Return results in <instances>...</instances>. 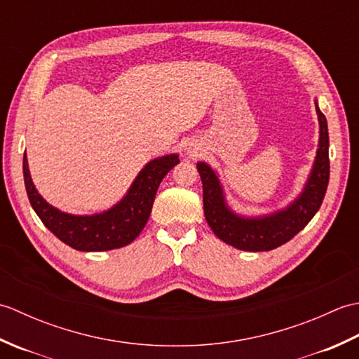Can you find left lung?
Instances as JSON below:
<instances>
[{"label": "left lung", "mask_w": 359, "mask_h": 359, "mask_svg": "<svg viewBox=\"0 0 359 359\" xmlns=\"http://www.w3.org/2000/svg\"><path fill=\"white\" fill-rule=\"evenodd\" d=\"M316 112L321 134H319V148L313 171L304 188V193L297 197L296 202L276 215L259 219L236 216L226 208L222 188L219 185L215 171L207 163H197L203 187L205 219L220 241L243 251H269L284 245L294 238L316 215L324 201L330 179L329 129H327L325 116L319 111L318 104Z\"/></svg>", "instance_id": "obj_1"}]
</instances>
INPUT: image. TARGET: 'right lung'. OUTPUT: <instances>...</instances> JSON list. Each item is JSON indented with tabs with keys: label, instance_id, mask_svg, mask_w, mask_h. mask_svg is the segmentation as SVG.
I'll return each instance as SVG.
<instances>
[{
	"label": "right lung",
	"instance_id": "obj_1",
	"mask_svg": "<svg viewBox=\"0 0 359 359\" xmlns=\"http://www.w3.org/2000/svg\"><path fill=\"white\" fill-rule=\"evenodd\" d=\"M177 163L175 154L152 160L137 175L123 201L95 216H71L50 207L32 184L26 152L22 157V172L29 202L48 230L75 250L108 251L128 245L142 233L149 219L160 182Z\"/></svg>",
	"mask_w": 359,
	"mask_h": 359
}]
</instances>
